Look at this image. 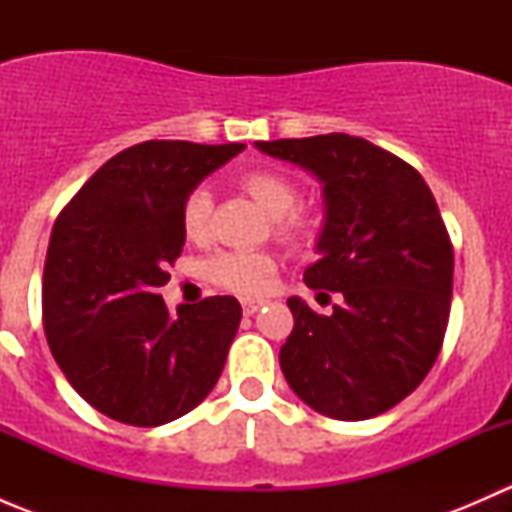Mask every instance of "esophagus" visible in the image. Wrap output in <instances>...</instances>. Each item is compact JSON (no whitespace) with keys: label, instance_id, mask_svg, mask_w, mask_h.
I'll return each instance as SVG.
<instances>
[{"label":"esophagus","instance_id":"esophagus-1","mask_svg":"<svg viewBox=\"0 0 512 512\" xmlns=\"http://www.w3.org/2000/svg\"><path fill=\"white\" fill-rule=\"evenodd\" d=\"M240 304H242V312H245L247 317H250V314H255L257 309H260L262 304H265V299H250V297H245V299H240Z\"/></svg>","mask_w":512,"mask_h":512}]
</instances>
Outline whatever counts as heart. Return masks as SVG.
Instances as JSON below:
<instances>
[{
	"instance_id": "heart-1",
	"label": "heart",
	"mask_w": 512,
	"mask_h": 512,
	"mask_svg": "<svg viewBox=\"0 0 512 512\" xmlns=\"http://www.w3.org/2000/svg\"><path fill=\"white\" fill-rule=\"evenodd\" d=\"M240 188L275 218L277 235L297 242L312 232V220L294 210L297 205V185L280 170L255 168L240 175ZM213 195L208 188L190 190L180 213L183 235L193 242H203L210 232ZM275 270V260L267 252H218L205 262V275L213 285L240 294H255L267 285V277Z\"/></svg>"
}]
</instances>
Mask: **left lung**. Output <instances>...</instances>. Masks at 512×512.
Segmentation results:
<instances>
[{"mask_svg": "<svg viewBox=\"0 0 512 512\" xmlns=\"http://www.w3.org/2000/svg\"><path fill=\"white\" fill-rule=\"evenodd\" d=\"M317 175L324 195L309 289L342 294L332 314L289 297L280 366L294 394L339 421L374 418L426 379L446 337L453 245L416 168L347 133L257 141Z\"/></svg>", "mask_w": 512, "mask_h": 512, "instance_id": "obj_1", "label": "left lung"}]
</instances>
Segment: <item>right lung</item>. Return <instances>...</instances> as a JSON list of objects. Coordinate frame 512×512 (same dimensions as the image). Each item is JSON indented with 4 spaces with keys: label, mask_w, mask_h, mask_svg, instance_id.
Masks as SVG:
<instances>
[{
    "label": "right lung",
    "mask_w": 512,
    "mask_h": 512,
    "mask_svg": "<svg viewBox=\"0 0 512 512\" xmlns=\"http://www.w3.org/2000/svg\"><path fill=\"white\" fill-rule=\"evenodd\" d=\"M242 143L146 141L101 165L56 218L44 262V332L69 384L113 421L163 426L218 384L242 307L180 304L158 287L185 245L190 190Z\"/></svg>",
    "instance_id": "obj_1"
}]
</instances>
